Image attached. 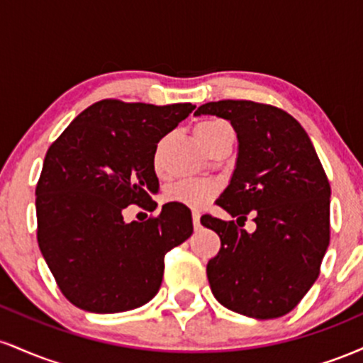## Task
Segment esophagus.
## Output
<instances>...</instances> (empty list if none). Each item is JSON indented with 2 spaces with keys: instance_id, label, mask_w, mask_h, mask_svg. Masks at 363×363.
Listing matches in <instances>:
<instances>
[{
  "instance_id": "obj_1",
  "label": "esophagus",
  "mask_w": 363,
  "mask_h": 363,
  "mask_svg": "<svg viewBox=\"0 0 363 363\" xmlns=\"http://www.w3.org/2000/svg\"><path fill=\"white\" fill-rule=\"evenodd\" d=\"M199 216H201V215H199V211H193V225H194V228H196V230H198V228L199 227H201V223H199Z\"/></svg>"
}]
</instances>
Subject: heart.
<instances>
[{
  "label": "heart",
  "instance_id": "heart-1",
  "mask_svg": "<svg viewBox=\"0 0 363 363\" xmlns=\"http://www.w3.org/2000/svg\"><path fill=\"white\" fill-rule=\"evenodd\" d=\"M225 131H230V126L218 118H206L201 119L194 126L196 140L201 143L203 148L210 147L211 141H215ZM158 160V153H157ZM215 182L210 181H199V179H186V181H179L174 186H170L165 193V198L172 203H181L184 206L191 208H201L206 205L211 198L216 194Z\"/></svg>",
  "mask_w": 363,
  "mask_h": 363
}]
</instances>
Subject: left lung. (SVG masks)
Returning a JSON list of instances; mask_svg holds the SVG:
<instances>
[{
	"instance_id": "8db88e82",
	"label": "left lung",
	"mask_w": 363,
	"mask_h": 363,
	"mask_svg": "<svg viewBox=\"0 0 363 363\" xmlns=\"http://www.w3.org/2000/svg\"><path fill=\"white\" fill-rule=\"evenodd\" d=\"M230 121L239 140L230 184L216 199L237 224L255 213L252 235L234 222L201 216L222 247L208 261L215 298L247 318L274 319L297 307L319 277L329 245L331 187L306 129L289 112L252 101L198 107Z\"/></svg>"
}]
</instances>
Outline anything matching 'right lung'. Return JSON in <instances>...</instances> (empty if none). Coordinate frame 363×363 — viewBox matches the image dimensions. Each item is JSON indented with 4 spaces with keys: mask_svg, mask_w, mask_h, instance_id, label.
<instances>
[{
    "mask_svg": "<svg viewBox=\"0 0 363 363\" xmlns=\"http://www.w3.org/2000/svg\"><path fill=\"white\" fill-rule=\"evenodd\" d=\"M194 107L106 99L49 147L35 187L37 242L73 306L114 314L157 295L165 254L193 234L191 210L165 203L158 216L131 223L123 210H155L157 143Z\"/></svg>",
    "mask_w": 363,
    "mask_h": 363,
    "instance_id": "right-lung-1",
    "label": "right lung"
}]
</instances>
